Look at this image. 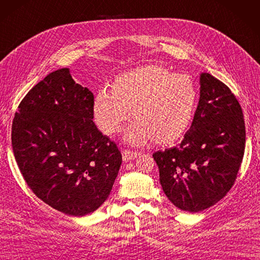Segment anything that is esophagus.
<instances>
[{
    "label": "esophagus",
    "instance_id": "esophagus-1",
    "mask_svg": "<svg viewBox=\"0 0 260 260\" xmlns=\"http://www.w3.org/2000/svg\"><path fill=\"white\" fill-rule=\"evenodd\" d=\"M139 154L137 151H131L128 149H125L123 150L122 152V156H123V160L126 162V161H129V160H133V159H135Z\"/></svg>",
    "mask_w": 260,
    "mask_h": 260
}]
</instances>
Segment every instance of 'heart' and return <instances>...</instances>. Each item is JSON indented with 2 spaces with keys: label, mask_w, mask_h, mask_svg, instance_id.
Masks as SVG:
<instances>
[{
  "label": "heart",
  "mask_w": 260,
  "mask_h": 260,
  "mask_svg": "<svg viewBox=\"0 0 260 260\" xmlns=\"http://www.w3.org/2000/svg\"><path fill=\"white\" fill-rule=\"evenodd\" d=\"M197 99L196 84L188 75L148 64L117 77L112 91H99L93 115L99 128L112 135L128 121L133 110L137 121L125 132L126 142L142 145L154 138L159 144H167L190 127Z\"/></svg>",
  "instance_id": "1"
}]
</instances>
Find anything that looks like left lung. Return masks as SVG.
Segmentation results:
<instances>
[{
    "mask_svg": "<svg viewBox=\"0 0 260 260\" xmlns=\"http://www.w3.org/2000/svg\"><path fill=\"white\" fill-rule=\"evenodd\" d=\"M245 122L228 85L200 75V100L190 129L176 147L156 151L165 194L191 213L217 203L231 190L245 150Z\"/></svg>",
    "mask_w": 260,
    "mask_h": 260,
    "instance_id": "8db88e82",
    "label": "left lung"
}]
</instances>
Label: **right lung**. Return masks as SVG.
Returning <instances> with one entry per match:
<instances>
[{"mask_svg": "<svg viewBox=\"0 0 260 260\" xmlns=\"http://www.w3.org/2000/svg\"><path fill=\"white\" fill-rule=\"evenodd\" d=\"M94 96L62 68L38 82L12 124L16 162L31 191L55 210L84 216L110 196L122 164L93 122Z\"/></svg>", "mask_w": 260, "mask_h": 260, "instance_id": "1", "label": "right lung"}]
</instances>
